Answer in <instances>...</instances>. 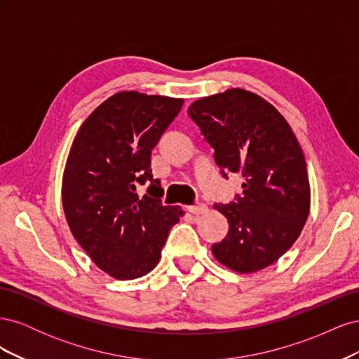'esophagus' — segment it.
<instances>
[{
  "mask_svg": "<svg viewBox=\"0 0 359 359\" xmlns=\"http://www.w3.org/2000/svg\"><path fill=\"white\" fill-rule=\"evenodd\" d=\"M189 211L191 212V214H205V212H208V206H206L205 203H198V205H193V206H190L189 208Z\"/></svg>",
  "mask_w": 359,
  "mask_h": 359,
  "instance_id": "esophagus-1",
  "label": "esophagus"
}]
</instances>
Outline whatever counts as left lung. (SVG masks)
Wrapping results in <instances>:
<instances>
[{
	"label": "left lung",
	"instance_id": "1",
	"mask_svg": "<svg viewBox=\"0 0 359 359\" xmlns=\"http://www.w3.org/2000/svg\"><path fill=\"white\" fill-rule=\"evenodd\" d=\"M189 115L214 148L222 175L241 173L243 193L215 203L229 222L214 257L236 273H255L283 256L310 212L306 158L290 126L262 97L241 88L193 102Z\"/></svg>",
	"mask_w": 359,
	"mask_h": 359
}]
</instances>
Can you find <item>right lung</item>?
I'll list each match as a JSON object with an SVG mask.
<instances>
[{"label": "right lung", "instance_id": "add662e5", "mask_svg": "<svg viewBox=\"0 0 359 359\" xmlns=\"http://www.w3.org/2000/svg\"><path fill=\"white\" fill-rule=\"evenodd\" d=\"M184 100L121 91L85 119L62 175V208L74 240L116 280L139 278L158 264L178 206H163L151 151ZM147 183V194L138 196Z\"/></svg>", "mask_w": 359, "mask_h": 359}]
</instances>
